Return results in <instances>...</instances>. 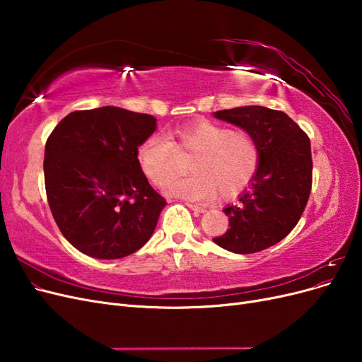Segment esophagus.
Instances as JSON below:
<instances>
[{"mask_svg": "<svg viewBox=\"0 0 362 362\" xmlns=\"http://www.w3.org/2000/svg\"><path fill=\"white\" fill-rule=\"evenodd\" d=\"M187 206L190 208V210H193L196 213H205L206 211L205 206H199V205H194V204H187Z\"/></svg>", "mask_w": 362, "mask_h": 362, "instance_id": "esophagus-1", "label": "esophagus"}]
</instances>
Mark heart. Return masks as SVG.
I'll return each instance as SVG.
<instances>
[{
	"mask_svg": "<svg viewBox=\"0 0 362 362\" xmlns=\"http://www.w3.org/2000/svg\"><path fill=\"white\" fill-rule=\"evenodd\" d=\"M177 149L193 156L192 177L173 182L168 194L189 201L222 198L243 192L254 180L259 148L247 131L231 129L214 120H199L173 131V141L164 134H151L137 146L141 173L157 187H166L177 177Z\"/></svg>",
	"mask_w": 362,
	"mask_h": 362,
	"instance_id": "1",
	"label": "heart"
}]
</instances>
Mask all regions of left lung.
Instances as JSON below:
<instances>
[{"label": "left lung", "instance_id": "1", "mask_svg": "<svg viewBox=\"0 0 362 362\" xmlns=\"http://www.w3.org/2000/svg\"><path fill=\"white\" fill-rule=\"evenodd\" d=\"M214 117L255 139L259 164L250 189L223 210L229 229L213 240L234 254H255L286 238L305 210L313 184L310 137L284 112L261 105L221 110Z\"/></svg>", "mask_w": 362, "mask_h": 362}]
</instances>
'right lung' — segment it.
Instances as JSON below:
<instances>
[{
    "mask_svg": "<svg viewBox=\"0 0 362 362\" xmlns=\"http://www.w3.org/2000/svg\"><path fill=\"white\" fill-rule=\"evenodd\" d=\"M157 119L120 107L72 112L45 145L47 198L54 221L83 254L116 259L151 238L168 202L136 158Z\"/></svg>",
    "mask_w": 362,
    "mask_h": 362,
    "instance_id": "1",
    "label": "right lung"
}]
</instances>
